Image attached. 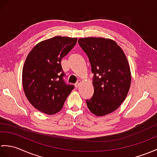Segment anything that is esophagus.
<instances>
[{
  "label": "esophagus",
  "mask_w": 157,
  "mask_h": 157,
  "mask_svg": "<svg viewBox=\"0 0 157 157\" xmlns=\"http://www.w3.org/2000/svg\"><path fill=\"white\" fill-rule=\"evenodd\" d=\"M81 83H82V82L80 81V80H78V82L76 83H75V87H77V88H78V87H79L80 86V85H81Z\"/></svg>",
  "instance_id": "obj_1"
}]
</instances>
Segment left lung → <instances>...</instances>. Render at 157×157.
Listing matches in <instances>:
<instances>
[{"mask_svg": "<svg viewBox=\"0 0 157 157\" xmlns=\"http://www.w3.org/2000/svg\"><path fill=\"white\" fill-rule=\"evenodd\" d=\"M94 74V92L86 104L90 112L104 116L114 112L126 98L130 87L131 71L128 59L114 40L104 37L78 39Z\"/></svg>", "mask_w": 157, "mask_h": 157, "instance_id": "obj_1", "label": "left lung"}]
</instances>
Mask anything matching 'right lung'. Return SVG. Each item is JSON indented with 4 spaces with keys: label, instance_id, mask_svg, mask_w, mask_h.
<instances>
[{
    "label": "right lung",
    "instance_id": "right-lung-1",
    "mask_svg": "<svg viewBox=\"0 0 157 157\" xmlns=\"http://www.w3.org/2000/svg\"><path fill=\"white\" fill-rule=\"evenodd\" d=\"M77 38L56 37L37 43L25 59L22 82L25 96L39 111L48 115L59 112L74 86L63 82L61 61Z\"/></svg>",
    "mask_w": 157,
    "mask_h": 157
}]
</instances>
